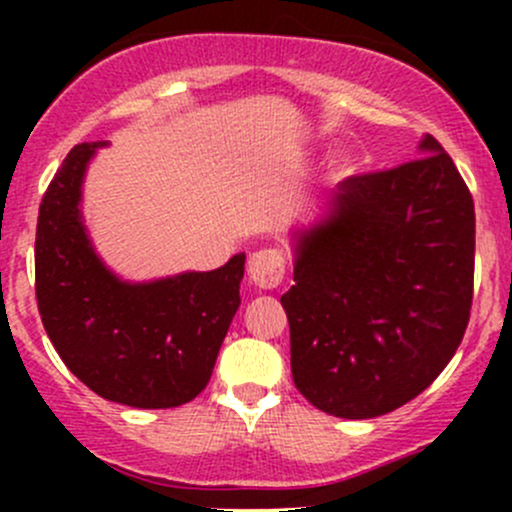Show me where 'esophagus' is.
Here are the masks:
<instances>
[{
    "instance_id": "obj_1",
    "label": "esophagus",
    "mask_w": 512,
    "mask_h": 512,
    "mask_svg": "<svg viewBox=\"0 0 512 512\" xmlns=\"http://www.w3.org/2000/svg\"><path fill=\"white\" fill-rule=\"evenodd\" d=\"M248 274L260 289H276L286 274V260L281 250L260 248L252 252L248 260Z\"/></svg>"
}]
</instances>
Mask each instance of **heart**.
<instances>
[{
	"label": "heart",
	"mask_w": 512,
	"mask_h": 512,
	"mask_svg": "<svg viewBox=\"0 0 512 512\" xmlns=\"http://www.w3.org/2000/svg\"><path fill=\"white\" fill-rule=\"evenodd\" d=\"M346 173H349V161H344V158H339V161L334 163L332 175H334V178H342V175H346Z\"/></svg>",
	"instance_id": "heart-1"
}]
</instances>
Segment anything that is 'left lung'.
Instances as JSON below:
<instances>
[{"label": "left lung", "instance_id": "obj_1", "mask_svg": "<svg viewBox=\"0 0 512 512\" xmlns=\"http://www.w3.org/2000/svg\"><path fill=\"white\" fill-rule=\"evenodd\" d=\"M414 161L351 175L296 236L281 296L298 392L342 419H373L448 366L474 296V199L431 134Z\"/></svg>", "mask_w": 512, "mask_h": 512}]
</instances>
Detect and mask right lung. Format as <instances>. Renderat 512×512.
I'll return each mask as SVG.
<instances>
[{
  "label": "right lung",
  "mask_w": 512,
  "mask_h": 512,
  "mask_svg": "<svg viewBox=\"0 0 512 512\" xmlns=\"http://www.w3.org/2000/svg\"><path fill=\"white\" fill-rule=\"evenodd\" d=\"M101 144L69 151L43 195L35 298L67 368L96 395L139 409L195 399L240 305L245 255L214 272L129 284L105 269L81 223V180Z\"/></svg>",
  "instance_id": "right-lung-1"
}]
</instances>
